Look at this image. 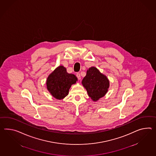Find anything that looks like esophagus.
Listing matches in <instances>:
<instances>
[{"label":"esophagus","instance_id":"obj_1","mask_svg":"<svg viewBox=\"0 0 156 156\" xmlns=\"http://www.w3.org/2000/svg\"><path fill=\"white\" fill-rule=\"evenodd\" d=\"M76 76L77 78H78V80H80V73H76Z\"/></svg>","mask_w":156,"mask_h":156}]
</instances>
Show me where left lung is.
Wrapping results in <instances>:
<instances>
[{
	"instance_id": "left-lung-1",
	"label": "left lung",
	"mask_w": 156,
	"mask_h": 156,
	"mask_svg": "<svg viewBox=\"0 0 156 156\" xmlns=\"http://www.w3.org/2000/svg\"><path fill=\"white\" fill-rule=\"evenodd\" d=\"M82 83L94 101L98 100L105 95L109 87V80L95 67L88 69Z\"/></svg>"
}]
</instances>
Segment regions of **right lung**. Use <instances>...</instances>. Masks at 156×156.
<instances>
[{
  "mask_svg": "<svg viewBox=\"0 0 156 156\" xmlns=\"http://www.w3.org/2000/svg\"><path fill=\"white\" fill-rule=\"evenodd\" d=\"M75 75L69 74L63 66L57 67L48 77L47 87L51 94L56 99L61 100L68 95L73 84L76 83Z\"/></svg>",
  "mask_w": 156,
  "mask_h": 156,
  "instance_id": "obj_1",
  "label": "right lung"
}]
</instances>
